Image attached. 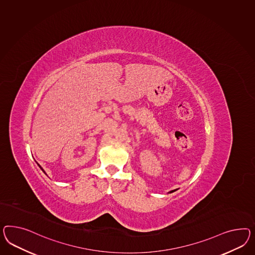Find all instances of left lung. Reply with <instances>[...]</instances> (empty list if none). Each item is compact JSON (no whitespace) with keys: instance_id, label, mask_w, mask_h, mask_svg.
I'll list each match as a JSON object with an SVG mask.
<instances>
[{"instance_id":"8db88e82","label":"left lung","mask_w":255,"mask_h":255,"mask_svg":"<svg viewBox=\"0 0 255 255\" xmlns=\"http://www.w3.org/2000/svg\"><path fill=\"white\" fill-rule=\"evenodd\" d=\"M174 191H175V189H174V190H172V191H170V193L174 192Z\"/></svg>"}]
</instances>
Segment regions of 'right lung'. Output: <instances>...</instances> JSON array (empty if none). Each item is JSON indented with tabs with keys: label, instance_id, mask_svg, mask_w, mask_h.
I'll use <instances>...</instances> for the list:
<instances>
[{
	"label": "right lung",
	"instance_id": "add662e5",
	"mask_svg": "<svg viewBox=\"0 0 255 255\" xmlns=\"http://www.w3.org/2000/svg\"><path fill=\"white\" fill-rule=\"evenodd\" d=\"M38 165H39V164H38ZM39 167H40V168H41V171H42V172H44V173H45V172H44V170H43V169H42V168H41V166L39 165ZM45 174H46V173H45Z\"/></svg>",
	"mask_w": 255,
	"mask_h": 255
}]
</instances>
